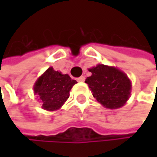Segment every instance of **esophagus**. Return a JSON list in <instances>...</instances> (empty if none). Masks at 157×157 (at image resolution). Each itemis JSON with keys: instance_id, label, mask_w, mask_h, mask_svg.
Masks as SVG:
<instances>
[{"instance_id": "obj_1", "label": "esophagus", "mask_w": 157, "mask_h": 157, "mask_svg": "<svg viewBox=\"0 0 157 157\" xmlns=\"http://www.w3.org/2000/svg\"><path fill=\"white\" fill-rule=\"evenodd\" d=\"M77 81H78V82H84V81H85V77H84V76H81V77H79V78H77Z\"/></svg>"}]
</instances>
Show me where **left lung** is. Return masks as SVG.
<instances>
[{
  "instance_id": "8db88e82",
  "label": "left lung",
  "mask_w": 157,
  "mask_h": 157,
  "mask_svg": "<svg viewBox=\"0 0 157 157\" xmlns=\"http://www.w3.org/2000/svg\"><path fill=\"white\" fill-rule=\"evenodd\" d=\"M88 71L91 76L85 82L97 101L108 109H118L126 104L132 90L127 74L116 67L104 64H98Z\"/></svg>"
}]
</instances>
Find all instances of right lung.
Masks as SVG:
<instances>
[{
	"label": "right lung",
	"mask_w": 157,
	"mask_h": 157,
	"mask_svg": "<svg viewBox=\"0 0 157 157\" xmlns=\"http://www.w3.org/2000/svg\"><path fill=\"white\" fill-rule=\"evenodd\" d=\"M77 82L69 74L50 67L41 74L34 85V93L39 98L41 107L47 111H56L61 108L70 97V91Z\"/></svg>",
	"instance_id": "1"
}]
</instances>
